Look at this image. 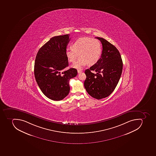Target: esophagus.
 <instances>
[{"label":"esophagus","instance_id":"34e87169","mask_svg":"<svg viewBox=\"0 0 156 156\" xmlns=\"http://www.w3.org/2000/svg\"><path fill=\"white\" fill-rule=\"evenodd\" d=\"M77 71H78V73H82V70H77Z\"/></svg>","mask_w":156,"mask_h":156}]
</instances>
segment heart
Here are the masks:
<instances>
[{"label":"heart","instance_id":"b5f03b06","mask_svg":"<svg viewBox=\"0 0 156 156\" xmlns=\"http://www.w3.org/2000/svg\"><path fill=\"white\" fill-rule=\"evenodd\" d=\"M72 48H66L65 54L69 62L72 63L75 62L80 57L72 66L76 69H81L87 64L94 65L100 60L102 53L101 42L90 37L78 39L73 43Z\"/></svg>","mask_w":156,"mask_h":156}]
</instances>
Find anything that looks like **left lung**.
<instances>
[{
	"mask_svg": "<svg viewBox=\"0 0 156 156\" xmlns=\"http://www.w3.org/2000/svg\"><path fill=\"white\" fill-rule=\"evenodd\" d=\"M96 38L102 44V53L98 62L85 70L84 86L90 96L101 99L109 96L116 87L122 73L123 62L115 46L103 38Z\"/></svg>",
	"mask_w": 156,
	"mask_h": 156,
	"instance_id": "8db88e82",
	"label": "left lung"
}]
</instances>
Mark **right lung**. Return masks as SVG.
<instances>
[{
    "label": "right lung",
    "instance_id": "right-lung-1",
    "mask_svg": "<svg viewBox=\"0 0 156 156\" xmlns=\"http://www.w3.org/2000/svg\"><path fill=\"white\" fill-rule=\"evenodd\" d=\"M69 34L52 37L37 52L34 65V75L37 85L46 97L60 101L69 94V81L77 75L71 68L62 73L69 66L66 56Z\"/></svg>",
    "mask_w": 156,
    "mask_h": 156
}]
</instances>
